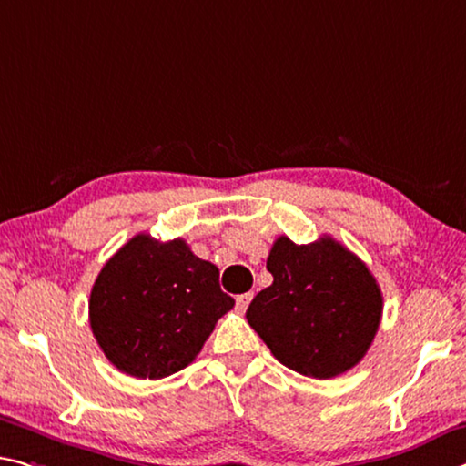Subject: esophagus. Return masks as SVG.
<instances>
[{"label": "esophagus", "instance_id": "1", "mask_svg": "<svg viewBox=\"0 0 466 466\" xmlns=\"http://www.w3.org/2000/svg\"><path fill=\"white\" fill-rule=\"evenodd\" d=\"M253 300V292H245L240 294V297H236V309H238L240 313H245L248 309V302Z\"/></svg>", "mask_w": 466, "mask_h": 466}]
</instances>
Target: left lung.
Returning a JSON list of instances; mask_svg holds the SVG:
<instances>
[{
  "label": "left lung",
  "mask_w": 466,
  "mask_h": 466,
  "mask_svg": "<svg viewBox=\"0 0 466 466\" xmlns=\"http://www.w3.org/2000/svg\"><path fill=\"white\" fill-rule=\"evenodd\" d=\"M273 284L248 305L247 319L273 357L292 371L329 380L365 357L378 334L383 297L367 265L331 236L273 242Z\"/></svg>",
  "instance_id": "8db88e82"
}]
</instances>
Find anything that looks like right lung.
I'll return each instance as SVG.
<instances>
[{
    "mask_svg": "<svg viewBox=\"0 0 466 466\" xmlns=\"http://www.w3.org/2000/svg\"><path fill=\"white\" fill-rule=\"evenodd\" d=\"M232 307L219 269L182 238L137 234L95 279L88 321L109 363L132 378L161 380L193 363Z\"/></svg>",
    "mask_w": 466,
    "mask_h": 466,
    "instance_id": "add662e5",
    "label": "right lung"
}]
</instances>
